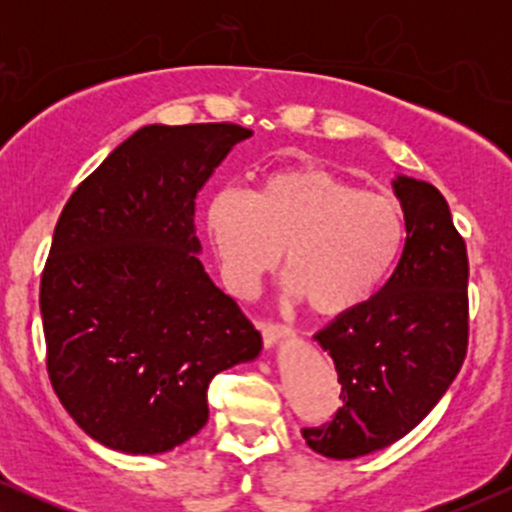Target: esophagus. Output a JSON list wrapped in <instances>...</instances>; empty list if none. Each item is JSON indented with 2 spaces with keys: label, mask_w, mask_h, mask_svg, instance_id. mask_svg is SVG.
<instances>
[{
  "label": "esophagus",
  "mask_w": 512,
  "mask_h": 512,
  "mask_svg": "<svg viewBox=\"0 0 512 512\" xmlns=\"http://www.w3.org/2000/svg\"><path fill=\"white\" fill-rule=\"evenodd\" d=\"M257 327H260V332H262L264 346H274L276 342H279V339L291 337V327L289 325H281V322L262 320Z\"/></svg>",
  "instance_id": "esophagus-1"
}]
</instances>
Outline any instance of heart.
<instances>
[{"label": "heart", "instance_id": "1", "mask_svg": "<svg viewBox=\"0 0 512 512\" xmlns=\"http://www.w3.org/2000/svg\"><path fill=\"white\" fill-rule=\"evenodd\" d=\"M207 231L238 293L274 272L286 250L291 296L313 315L339 317L383 284L402 250L404 214L395 197L322 166H293L264 175L250 197H211Z\"/></svg>", "mask_w": 512, "mask_h": 512}]
</instances>
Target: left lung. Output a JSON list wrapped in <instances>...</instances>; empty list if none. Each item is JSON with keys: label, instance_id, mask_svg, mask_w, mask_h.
Wrapping results in <instances>:
<instances>
[{"label": "left lung", "instance_id": "8db88e82", "mask_svg": "<svg viewBox=\"0 0 512 512\" xmlns=\"http://www.w3.org/2000/svg\"><path fill=\"white\" fill-rule=\"evenodd\" d=\"M407 240L390 279L361 308L339 315L315 342L332 356L342 407L303 428L332 460H354L404 438L460 373L469 342L467 245L445 197L424 180H392Z\"/></svg>", "mask_w": 512, "mask_h": 512}]
</instances>
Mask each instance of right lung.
<instances>
[{
    "label": "right lung",
    "mask_w": 512,
    "mask_h": 512,
    "mask_svg": "<svg viewBox=\"0 0 512 512\" xmlns=\"http://www.w3.org/2000/svg\"><path fill=\"white\" fill-rule=\"evenodd\" d=\"M231 122L146 125L64 204L40 279L48 375L81 431L158 455L207 424L221 370L257 358L260 332L199 262L195 199Z\"/></svg>",
    "instance_id": "obj_1"
}]
</instances>
